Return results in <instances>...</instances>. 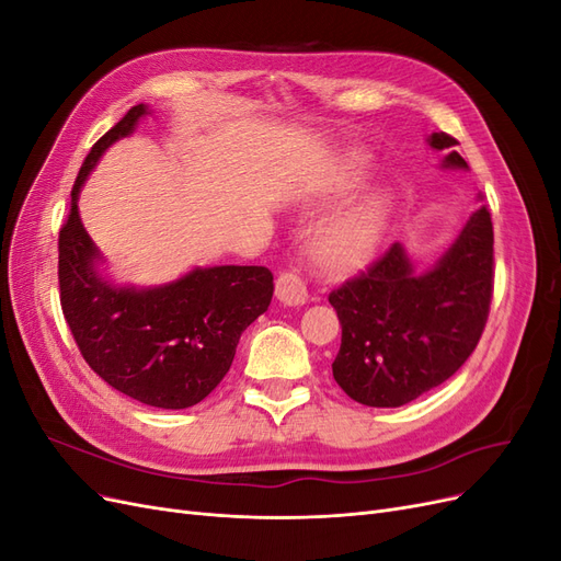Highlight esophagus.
I'll list each match as a JSON object with an SVG mask.
<instances>
[{"label": "esophagus", "mask_w": 561, "mask_h": 561, "mask_svg": "<svg viewBox=\"0 0 561 561\" xmlns=\"http://www.w3.org/2000/svg\"><path fill=\"white\" fill-rule=\"evenodd\" d=\"M276 297L278 301L285 304V307H301V304H307L309 293H307V285H304V280L295 274V271H283L276 280Z\"/></svg>", "instance_id": "34e87169"}]
</instances>
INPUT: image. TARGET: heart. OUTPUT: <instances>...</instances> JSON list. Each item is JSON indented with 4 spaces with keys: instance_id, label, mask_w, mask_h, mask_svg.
Wrapping results in <instances>:
<instances>
[{
    "instance_id": "1",
    "label": "heart",
    "mask_w": 561,
    "mask_h": 561,
    "mask_svg": "<svg viewBox=\"0 0 561 561\" xmlns=\"http://www.w3.org/2000/svg\"><path fill=\"white\" fill-rule=\"evenodd\" d=\"M363 180V165L351 161L322 184L318 196L330 201L348 194ZM390 203L383 194H367L328 217L313 236V260L328 271H348L371 260L388 229Z\"/></svg>"
}]
</instances>
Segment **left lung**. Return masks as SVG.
Returning a JSON list of instances; mask_svg holds the SVG:
<instances>
[{
    "instance_id": "obj_1",
    "label": "left lung",
    "mask_w": 561,
    "mask_h": 561,
    "mask_svg": "<svg viewBox=\"0 0 561 561\" xmlns=\"http://www.w3.org/2000/svg\"><path fill=\"white\" fill-rule=\"evenodd\" d=\"M443 168L468 171L447 133L428 135ZM482 198V196H480ZM494 293V227L482 206L431 268L393 243L365 274L330 295L342 346L334 381L355 402L402 407L445 383L478 346Z\"/></svg>"
}]
</instances>
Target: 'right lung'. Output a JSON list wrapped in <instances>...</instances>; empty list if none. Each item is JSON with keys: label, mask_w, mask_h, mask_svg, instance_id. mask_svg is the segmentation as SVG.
I'll return each mask as SVG.
<instances>
[{"label": "right lung", "mask_w": 561, "mask_h": 561, "mask_svg": "<svg viewBox=\"0 0 561 561\" xmlns=\"http://www.w3.org/2000/svg\"><path fill=\"white\" fill-rule=\"evenodd\" d=\"M151 114L140 103L100 138L72 186L70 217L58 239L60 304L83 360L124 396L159 410H186L229 371L250 322L274 297L266 266H194L151 287L118 285L83 229L79 194L105 151Z\"/></svg>", "instance_id": "right-lung-1"}]
</instances>
